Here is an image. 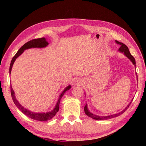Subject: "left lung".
Here are the masks:
<instances>
[{"mask_svg": "<svg viewBox=\"0 0 146 146\" xmlns=\"http://www.w3.org/2000/svg\"><path fill=\"white\" fill-rule=\"evenodd\" d=\"M115 42L117 43V44H119L120 46V48L119 49V51L120 52H122V53H123V54L126 57H127L129 59V60H131V61L132 62V63H133V64H134V66H135H135H136V65H135V60L134 58L133 57V56L131 53H130L129 50V48H128L127 46L125 44H123V43L120 42L118 41H115ZM136 75H137V74H136ZM131 102H132V100L127 105V106L122 111H120V112H119V113L112 114V115H107V116H98V115H97L93 114L92 113H91L90 111L88 110L87 104H86V105L85 106L84 110H85V114L87 115L88 117H91L92 119H95V120H107V119H111V118H113V117H116L119 116L120 115L123 113V112H125V110L127 109L128 107H129V105H131Z\"/></svg>", "mask_w": 146, "mask_h": 146, "instance_id": "1", "label": "left lung"}]
</instances>
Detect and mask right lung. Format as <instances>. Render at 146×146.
Here are the masks:
<instances>
[{
    "mask_svg": "<svg viewBox=\"0 0 146 146\" xmlns=\"http://www.w3.org/2000/svg\"><path fill=\"white\" fill-rule=\"evenodd\" d=\"M48 44L49 43L45 38L33 39L31 41H30L29 42H26V44H24L19 49L18 51L17 52V53L15 54L13 58H12L11 64H10V68H9V73L11 74L12 66H13L14 63L15 62V60H16V59L20 55L23 54L26 49H30V48H42L46 47ZM71 88V86L68 85L64 89V90L62 92L61 94L60 95V97L58 98L57 103L56 104L54 108L52 110L49 111L48 112H35V111H30L29 110L27 109V108L24 107L23 105H21L19 102L17 101V98H15V93L13 90V89H12L11 85V92L12 98V100H13L14 103L15 104V105H16V107L19 108V109L21 111V112H23L24 114H25L26 116L29 117V118H31V119H33L34 120H39V121H47L49 120H51L55 116L56 113L58 112L59 110V108H60V103L61 98L64 94V93L67 90H70Z\"/></svg>",
    "mask_w": 146,
    "mask_h": 146,
    "instance_id": "add662e5",
    "label": "right lung"
}]
</instances>
